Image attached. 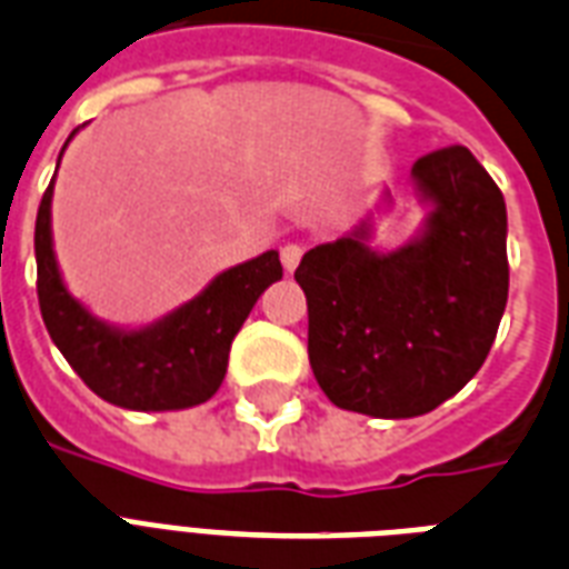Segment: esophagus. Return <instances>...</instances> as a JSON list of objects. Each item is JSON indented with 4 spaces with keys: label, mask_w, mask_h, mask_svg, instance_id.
Returning a JSON list of instances; mask_svg holds the SVG:
<instances>
[{
    "label": "esophagus",
    "mask_w": 569,
    "mask_h": 569,
    "mask_svg": "<svg viewBox=\"0 0 569 569\" xmlns=\"http://www.w3.org/2000/svg\"><path fill=\"white\" fill-rule=\"evenodd\" d=\"M302 252H306V246L302 243H284L281 246V263H284V270L293 272L302 261Z\"/></svg>",
    "instance_id": "obj_1"
}]
</instances>
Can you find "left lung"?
<instances>
[{
    "mask_svg": "<svg viewBox=\"0 0 569 569\" xmlns=\"http://www.w3.org/2000/svg\"><path fill=\"white\" fill-rule=\"evenodd\" d=\"M433 201L425 234L371 252L365 234L315 246L293 272L308 362L335 407L425 416L481 371L508 306V213L496 180L451 144L412 166Z\"/></svg>",
    "mask_w": 569,
    "mask_h": 569,
    "instance_id": "left-lung-1",
    "label": "left lung"
}]
</instances>
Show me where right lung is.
I'll return each instance as SVG.
<instances>
[{
  "mask_svg": "<svg viewBox=\"0 0 569 569\" xmlns=\"http://www.w3.org/2000/svg\"><path fill=\"white\" fill-rule=\"evenodd\" d=\"M50 201L52 180L34 222L38 302L47 332L70 368L97 398L124 409L160 412L213 398L228 371L234 335L263 290L281 279L279 252H263L224 270L174 315L139 332H124L88 315L64 288L52 254Z\"/></svg>",
  "mask_w": 569,
  "mask_h": 569,
  "instance_id": "obj_1",
  "label": "right lung"
}]
</instances>
